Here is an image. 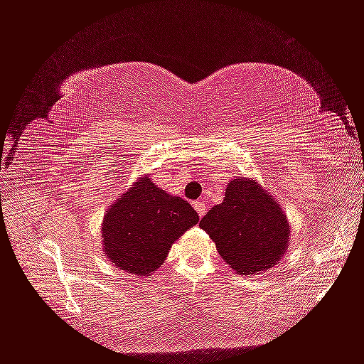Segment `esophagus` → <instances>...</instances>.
<instances>
[{
	"label": "esophagus",
	"mask_w": 364,
	"mask_h": 364,
	"mask_svg": "<svg viewBox=\"0 0 364 364\" xmlns=\"http://www.w3.org/2000/svg\"><path fill=\"white\" fill-rule=\"evenodd\" d=\"M194 209H196V213L199 214V217H203V215H205V213H208V200L205 199H198V200H194Z\"/></svg>",
	"instance_id": "1"
}]
</instances>
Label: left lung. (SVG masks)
I'll list each match as a JSON object with an SVG mask.
<instances>
[{
  "mask_svg": "<svg viewBox=\"0 0 364 364\" xmlns=\"http://www.w3.org/2000/svg\"><path fill=\"white\" fill-rule=\"evenodd\" d=\"M199 225L238 274L273 268L289 247L291 227L283 208L255 178H237L227 184L224 200Z\"/></svg>",
  "mask_w": 364,
  "mask_h": 364,
  "instance_id": "1",
  "label": "left lung"
}]
</instances>
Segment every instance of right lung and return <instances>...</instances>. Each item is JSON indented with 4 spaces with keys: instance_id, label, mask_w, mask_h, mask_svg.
Returning <instances> with one entry per match:
<instances>
[{
    "instance_id": "obj_1",
    "label": "right lung",
    "mask_w": 364,
    "mask_h": 364,
    "mask_svg": "<svg viewBox=\"0 0 364 364\" xmlns=\"http://www.w3.org/2000/svg\"><path fill=\"white\" fill-rule=\"evenodd\" d=\"M198 220L188 200L168 194L149 176L137 178L106 210L102 252L119 269L150 276L164 264L173 243Z\"/></svg>"
}]
</instances>
